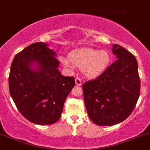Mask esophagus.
<instances>
[{
  "mask_svg": "<svg viewBox=\"0 0 150 150\" xmlns=\"http://www.w3.org/2000/svg\"><path fill=\"white\" fill-rule=\"evenodd\" d=\"M75 84H76V86H80L82 85L81 80H80L79 78H75Z\"/></svg>",
  "mask_w": 150,
  "mask_h": 150,
  "instance_id": "34e87169",
  "label": "esophagus"
}]
</instances>
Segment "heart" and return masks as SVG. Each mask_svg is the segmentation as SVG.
<instances>
[{
  "label": "heart",
  "mask_w": 150,
  "mask_h": 150,
  "mask_svg": "<svg viewBox=\"0 0 150 150\" xmlns=\"http://www.w3.org/2000/svg\"><path fill=\"white\" fill-rule=\"evenodd\" d=\"M62 65L69 70L74 66L82 68L83 74L90 78L99 76L106 70L111 62V55L107 50H96L92 48H83L74 50L69 57L60 58Z\"/></svg>",
  "instance_id": "heart-1"
}]
</instances>
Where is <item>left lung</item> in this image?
<instances>
[{"label": "left lung", "instance_id": "8db88e82", "mask_svg": "<svg viewBox=\"0 0 150 150\" xmlns=\"http://www.w3.org/2000/svg\"><path fill=\"white\" fill-rule=\"evenodd\" d=\"M117 60L95 80L83 86L84 101L90 119L99 126H112L132 113L140 93L136 57L119 45H113Z\"/></svg>", "mask_w": 150, "mask_h": 150}]
</instances>
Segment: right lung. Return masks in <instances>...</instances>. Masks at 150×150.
<instances>
[{
    "label": "right lung",
    "mask_w": 150,
    "mask_h": 150,
    "mask_svg": "<svg viewBox=\"0 0 150 150\" xmlns=\"http://www.w3.org/2000/svg\"><path fill=\"white\" fill-rule=\"evenodd\" d=\"M57 53L48 44L36 42L18 53L9 74V91L27 120L39 125L60 118L64 101L75 86L73 77L63 76Z\"/></svg>",
    "instance_id": "1"
}]
</instances>
